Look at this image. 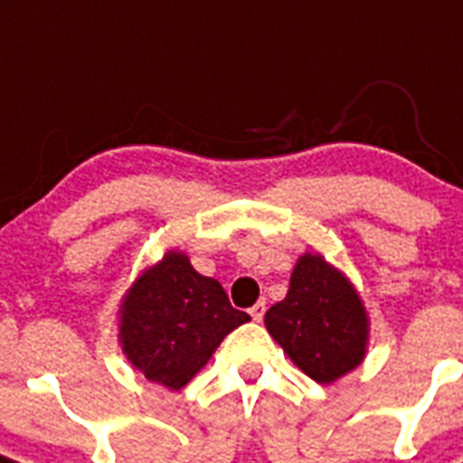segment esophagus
<instances>
[{"mask_svg":"<svg viewBox=\"0 0 463 463\" xmlns=\"http://www.w3.org/2000/svg\"><path fill=\"white\" fill-rule=\"evenodd\" d=\"M264 311H267V302H264V299H260L258 304H255V307H250V316H252V321H262L264 318Z\"/></svg>","mask_w":463,"mask_h":463,"instance_id":"obj_1","label":"esophagus"}]
</instances>
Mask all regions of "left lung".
Returning <instances> with one entry per match:
<instances>
[{
    "label": "left lung",
    "mask_w": 463,
    "mask_h": 463,
    "mask_svg": "<svg viewBox=\"0 0 463 463\" xmlns=\"http://www.w3.org/2000/svg\"><path fill=\"white\" fill-rule=\"evenodd\" d=\"M264 326L290 361L318 384H330L365 358L367 314L355 288L321 255H302L283 302Z\"/></svg>",
    "instance_id": "8db88e82"
}]
</instances>
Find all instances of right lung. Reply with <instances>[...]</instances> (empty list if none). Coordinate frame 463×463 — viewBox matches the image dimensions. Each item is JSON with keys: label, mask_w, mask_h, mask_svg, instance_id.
I'll list each match as a JSON object with an SVG mask.
<instances>
[{"label": "right lung", "mask_w": 463, "mask_h": 463, "mask_svg": "<svg viewBox=\"0 0 463 463\" xmlns=\"http://www.w3.org/2000/svg\"><path fill=\"white\" fill-rule=\"evenodd\" d=\"M246 321L250 316L232 307L215 279L201 276L184 252L168 250L126 292L118 339L126 358L149 382L177 391Z\"/></svg>", "instance_id": "add662e5"}]
</instances>
